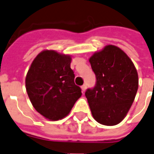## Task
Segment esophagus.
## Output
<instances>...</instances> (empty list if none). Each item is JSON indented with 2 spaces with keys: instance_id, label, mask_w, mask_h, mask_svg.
Instances as JSON below:
<instances>
[{
  "instance_id": "obj_1",
  "label": "esophagus",
  "mask_w": 154,
  "mask_h": 154,
  "mask_svg": "<svg viewBox=\"0 0 154 154\" xmlns=\"http://www.w3.org/2000/svg\"><path fill=\"white\" fill-rule=\"evenodd\" d=\"M86 88H87V85H86L85 84L81 86V89H82V92H85V90H86Z\"/></svg>"
}]
</instances>
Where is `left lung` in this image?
<instances>
[{
	"label": "left lung",
	"instance_id": "1",
	"mask_svg": "<svg viewBox=\"0 0 154 154\" xmlns=\"http://www.w3.org/2000/svg\"><path fill=\"white\" fill-rule=\"evenodd\" d=\"M96 85L85 97L93 118L100 124L114 126L127 116L138 88V73L120 48L108 45L89 58Z\"/></svg>",
	"mask_w": 154,
	"mask_h": 154
}]
</instances>
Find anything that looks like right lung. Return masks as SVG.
I'll list each match as a JSON object with an SVG mask.
<instances>
[{
  "label": "right lung",
  "mask_w": 154,
  "mask_h": 154,
  "mask_svg": "<svg viewBox=\"0 0 154 154\" xmlns=\"http://www.w3.org/2000/svg\"><path fill=\"white\" fill-rule=\"evenodd\" d=\"M70 63V56L54 51H42L26 76V89L32 105L50 120L66 117L81 96Z\"/></svg>",
  "instance_id": "obj_1"
}]
</instances>
